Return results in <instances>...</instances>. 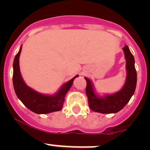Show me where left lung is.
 I'll use <instances>...</instances> for the list:
<instances>
[{
  "label": "left lung",
  "mask_w": 150,
  "mask_h": 150,
  "mask_svg": "<svg viewBox=\"0 0 150 150\" xmlns=\"http://www.w3.org/2000/svg\"><path fill=\"white\" fill-rule=\"evenodd\" d=\"M123 51L126 59L127 76L124 86L120 91L112 95L98 97L95 95L91 81L87 77H85L86 80V92L88 97V106L92 111L100 113H115L119 112L128 104L134 93L137 85V72L134 67V59L128 46H125Z\"/></svg>",
  "instance_id": "8db88e82"
}]
</instances>
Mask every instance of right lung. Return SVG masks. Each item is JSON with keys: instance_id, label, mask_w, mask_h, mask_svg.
<instances>
[{"instance_id": "obj_1", "label": "right lung", "mask_w": 150, "mask_h": 150, "mask_svg": "<svg viewBox=\"0 0 150 150\" xmlns=\"http://www.w3.org/2000/svg\"><path fill=\"white\" fill-rule=\"evenodd\" d=\"M21 51L22 46L13 62V87L18 99L30 110L38 114H46L61 110L63 107L66 94L71 88L74 79L77 77L78 75L64 83L59 92L55 95H45L38 93L28 86L21 76L19 70V55Z\"/></svg>"}]
</instances>
